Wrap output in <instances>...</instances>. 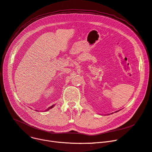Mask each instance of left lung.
<instances>
[{
	"label": "left lung",
	"mask_w": 152,
	"mask_h": 152,
	"mask_svg": "<svg viewBox=\"0 0 152 152\" xmlns=\"http://www.w3.org/2000/svg\"><path fill=\"white\" fill-rule=\"evenodd\" d=\"M117 112H118V111H116V112H115V113H117Z\"/></svg>",
	"instance_id": "8db88e82"
}]
</instances>
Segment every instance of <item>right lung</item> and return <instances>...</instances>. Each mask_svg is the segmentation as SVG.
Instances as JSON below:
<instances>
[{
	"instance_id": "obj_1",
	"label": "right lung",
	"mask_w": 152,
	"mask_h": 152,
	"mask_svg": "<svg viewBox=\"0 0 152 152\" xmlns=\"http://www.w3.org/2000/svg\"><path fill=\"white\" fill-rule=\"evenodd\" d=\"M54 105H51V107H49V108H48V109H47V110H45V111H47V110H49V109H51V108H53V107H54Z\"/></svg>"
}]
</instances>
